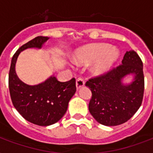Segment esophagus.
<instances>
[{
	"label": "esophagus",
	"instance_id": "1",
	"mask_svg": "<svg viewBox=\"0 0 153 153\" xmlns=\"http://www.w3.org/2000/svg\"><path fill=\"white\" fill-rule=\"evenodd\" d=\"M85 85V81H84V79L82 78H78L76 80V88L77 90H79L81 87Z\"/></svg>",
	"mask_w": 153,
	"mask_h": 153
}]
</instances>
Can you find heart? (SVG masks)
<instances>
[{"mask_svg":"<svg viewBox=\"0 0 153 153\" xmlns=\"http://www.w3.org/2000/svg\"><path fill=\"white\" fill-rule=\"evenodd\" d=\"M119 51L108 44H93L82 47L75 51L74 61L80 64L96 62L92 67L95 74L108 71L119 58Z\"/></svg>","mask_w":153,"mask_h":153,"instance_id":"obj_1","label":"heart"}]
</instances>
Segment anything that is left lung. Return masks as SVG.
Returning a JSON list of instances; mask_svg holds the SVG:
<instances>
[{
	"mask_svg": "<svg viewBox=\"0 0 153 153\" xmlns=\"http://www.w3.org/2000/svg\"><path fill=\"white\" fill-rule=\"evenodd\" d=\"M122 64L86 82L92 96L89 111L98 123L106 126L123 124L136 114L141 105L145 91L143 62L136 51H126ZM134 75L130 84L122 83L124 76Z\"/></svg>",
	"mask_w": 153,
	"mask_h": 153,
	"instance_id": "left-lung-1",
	"label": "left lung"
}]
</instances>
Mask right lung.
<instances>
[{"label":"right lung","mask_w":153,"mask_h":153,"mask_svg":"<svg viewBox=\"0 0 153 153\" xmlns=\"http://www.w3.org/2000/svg\"><path fill=\"white\" fill-rule=\"evenodd\" d=\"M48 39L37 36L20 47L12 58L8 74V88L14 107L24 118L40 126H51L59 121L76 91L74 78L62 82L51 76L42 83L29 86L16 75L15 66L20 51L32 48H41Z\"/></svg>","instance_id":"1"}]
</instances>
